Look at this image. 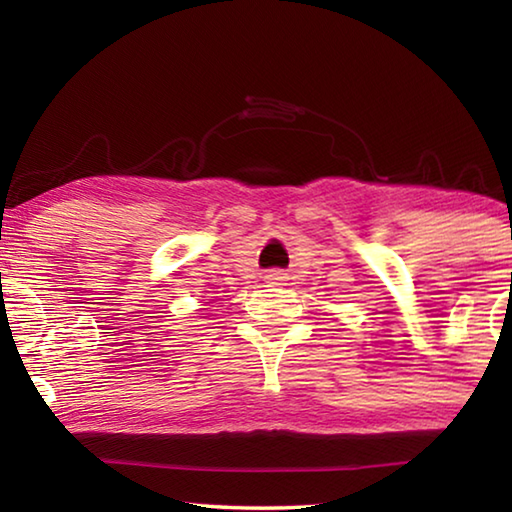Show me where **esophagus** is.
<instances>
[{
    "instance_id": "obj_1",
    "label": "esophagus",
    "mask_w": 512,
    "mask_h": 512,
    "mask_svg": "<svg viewBox=\"0 0 512 512\" xmlns=\"http://www.w3.org/2000/svg\"><path fill=\"white\" fill-rule=\"evenodd\" d=\"M266 280H271V282H280V280H284V273L282 271H271L266 275Z\"/></svg>"
}]
</instances>
